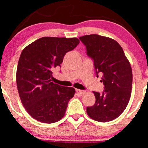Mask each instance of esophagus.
Instances as JSON below:
<instances>
[{"mask_svg": "<svg viewBox=\"0 0 148 148\" xmlns=\"http://www.w3.org/2000/svg\"><path fill=\"white\" fill-rule=\"evenodd\" d=\"M76 92L79 96H82V95L84 93V91L81 90H76Z\"/></svg>", "mask_w": 148, "mask_h": 148, "instance_id": "34e87169", "label": "esophagus"}]
</instances>
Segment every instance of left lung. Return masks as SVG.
I'll return each instance as SVG.
<instances>
[{"instance_id": "8db88e82", "label": "left lung", "mask_w": 148, "mask_h": 148, "mask_svg": "<svg viewBox=\"0 0 148 148\" xmlns=\"http://www.w3.org/2000/svg\"><path fill=\"white\" fill-rule=\"evenodd\" d=\"M86 46L87 54L94 60L98 76L102 75L104 90L94 92L96 102L87 107V114L99 122L116 119L125 110L131 98L132 69L119 44L112 38L91 34L79 38Z\"/></svg>"}]
</instances>
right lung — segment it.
<instances>
[{"instance_id":"obj_1","label":"right lung","mask_w":148,"mask_h":148,"mask_svg":"<svg viewBox=\"0 0 148 148\" xmlns=\"http://www.w3.org/2000/svg\"><path fill=\"white\" fill-rule=\"evenodd\" d=\"M79 44L77 38L43 37L22 51L16 74L17 90L24 108L36 121L56 123L65 114L75 90L52 82V71Z\"/></svg>"}]
</instances>
